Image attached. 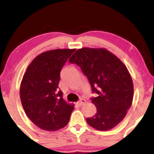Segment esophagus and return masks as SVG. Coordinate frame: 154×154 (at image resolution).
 <instances>
[{
    "label": "esophagus",
    "mask_w": 154,
    "mask_h": 154,
    "mask_svg": "<svg viewBox=\"0 0 154 154\" xmlns=\"http://www.w3.org/2000/svg\"><path fill=\"white\" fill-rule=\"evenodd\" d=\"M85 102H86V100H85L83 99V98H81V99L79 100L78 102H77V104H78L79 106H82L83 104L85 103Z\"/></svg>",
    "instance_id": "34e87169"
}]
</instances>
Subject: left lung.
<instances>
[{
    "instance_id": "left-lung-1",
    "label": "left lung",
    "mask_w": 154,
    "mask_h": 154,
    "mask_svg": "<svg viewBox=\"0 0 154 154\" xmlns=\"http://www.w3.org/2000/svg\"><path fill=\"white\" fill-rule=\"evenodd\" d=\"M80 66L93 93L96 114L87 118L92 128L107 131L122 121L131 106L133 82L128 68L117 56L105 48H82L69 59Z\"/></svg>"
}]
</instances>
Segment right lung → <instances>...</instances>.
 Here are the masks:
<instances>
[{
	"mask_svg": "<svg viewBox=\"0 0 154 154\" xmlns=\"http://www.w3.org/2000/svg\"><path fill=\"white\" fill-rule=\"evenodd\" d=\"M75 49L43 52L26 68L20 85V99L29 119L38 128L56 131L69 121L74 104L63 99L59 91L60 72Z\"/></svg>",
	"mask_w": 154,
	"mask_h": 154,
	"instance_id": "1",
	"label": "right lung"
}]
</instances>
